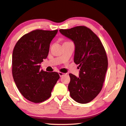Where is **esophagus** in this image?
Here are the masks:
<instances>
[{
  "label": "esophagus",
  "mask_w": 126,
  "mask_h": 126,
  "mask_svg": "<svg viewBox=\"0 0 126 126\" xmlns=\"http://www.w3.org/2000/svg\"><path fill=\"white\" fill-rule=\"evenodd\" d=\"M59 76H60V77H62L64 75H65V73H63V72H59Z\"/></svg>",
  "instance_id": "esophagus-1"
}]
</instances>
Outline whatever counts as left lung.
<instances>
[{"mask_svg": "<svg viewBox=\"0 0 126 126\" xmlns=\"http://www.w3.org/2000/svg\"><path fill=\"white\" fill-rule=\"evenodd\" d=\"M59 32L73 41L74 62L80 68L79 77L69 74L70 95L78 103H89L101 92L105 80L108 68L105 49L97 35L87 27L61 29Z\"/></svg>", "mask_w": 126, "mask_h": 126, "instance_id": "1", "label": "left lung"}]
</instances>
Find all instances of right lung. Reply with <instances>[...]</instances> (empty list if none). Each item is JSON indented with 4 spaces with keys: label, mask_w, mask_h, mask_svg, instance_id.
<instances>
[{
    "label": "right lung",
    "mask_w": 126,
    "mask_h": 126,
    "mask_svg": "<svg viewBox=\"0 0 126 126\" xmlns=\"http://www.w3.org/2000/svg\"><path fill=\"white\" fill-rule=\"evenodd\" d=\"M57 32V29L34 30L22 36L14 48V80L23 96L34 103L48 99L60 78L57 72H47L40 68V64L47 57L50 43Z\"/></svg>",
    "instance_id": "add662e5"
}]
</instances>
